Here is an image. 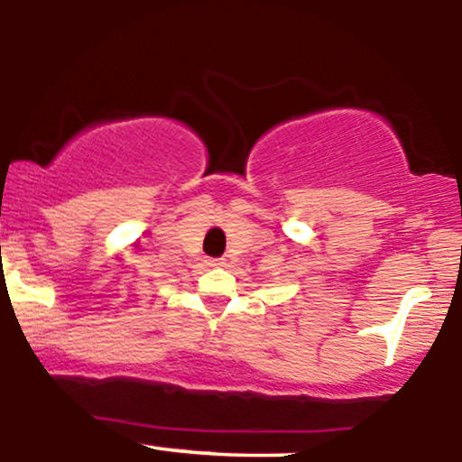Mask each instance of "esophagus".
Instances as JSON below:
<instances>
[{"label":"esophagus","mask_w":462,"mask_h":462,"mask_svg":"<svg viewBox=\"0 0 462 462\" xmlns=\"http://www.w3.org/2000/svg\"><path fill=\"white\" fill-rule=\"evenodd\" d=\"M208 264L210 267H221V264H224V258H210Z\"/></svg>","instance_id":"obj_1"}]
</instances>
